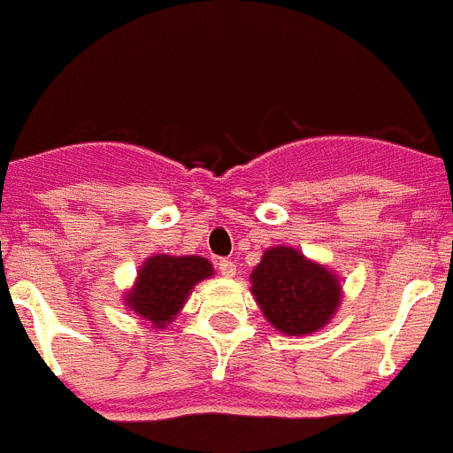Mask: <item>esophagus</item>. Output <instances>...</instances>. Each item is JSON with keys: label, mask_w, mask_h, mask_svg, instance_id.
Returning a JSON list of instances; mask_svg holds the SVG:
<instances>
[{"label": "esophagus", "mask_w": 453, "mask_h": 453, "mask_svg": "<svg viewBox=\"0 0 453 453\" xmlns=\"http://www.w3.org/2000/svg\"><path fill=\"white\" fill-rule=\"evenodd\" d=\"M218 270H219V274L226 276V279H231V276H235L238 267H235V263L229 261V258H222V261L218 263Z\"/></svg>", "instance_id": "obj_1"}]
</instances>
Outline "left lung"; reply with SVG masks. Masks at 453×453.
<instances>
[{"label":"left lung","mask_w":453,"mask_h":453,"mask_svg":"<svg viewBox=\"0 0 453 453\" xmlns=\"http://www.w3.org/2000/svg\"><path fill=\"white\" fill-rule=\"evenodd\" d=\"M250 283L261 313L286 335L324 329L342 302L340 276L297 247H267L261 263L251 270Z\"/></svg>","instance_id":"8db88e82"}]
</instances>
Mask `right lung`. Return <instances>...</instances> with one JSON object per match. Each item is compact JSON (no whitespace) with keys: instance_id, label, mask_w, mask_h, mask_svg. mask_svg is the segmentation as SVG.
I'll use <instances>...</instances> for the list:
<instances>
[{"instance_id":"add662e5","label":"right lung","mask_w":453,"mask_h":453,"mask_svg":"<svg viewBox=\"0 0 453 453\" xmlns=\"http://www.w3.org/2000/svg\"><path fill=\"white\" fill-rule=\"evenodd\" d=\"M215 274L213 263L203 256L154 254L140 265L134 286L124 292V306L151 329H167L188 302L197 283Z\"/></svg>"}]
</instances>
